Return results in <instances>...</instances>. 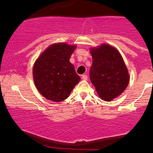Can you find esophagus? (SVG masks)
<instances>
[{"label": "esophagus", "mask_w": 153, "mask_h": 153, "mask_svg": "<svg viewBox=\"0 0 153 153\" xmlns=\"http://www.w3.org/2000/svg\"><path fill=\"white\" fill-rule=\"evenodd\" d=\"M82 79L83 80H88V75H82Z\"/></svg>", "instance_id": "1"}]
</instances>
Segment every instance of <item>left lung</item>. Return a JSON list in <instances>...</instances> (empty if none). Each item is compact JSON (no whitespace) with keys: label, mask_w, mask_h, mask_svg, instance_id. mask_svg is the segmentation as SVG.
Here are the masks:
<instances>
[{"label":"left lung","mask_w":153,"mask_h":153,"mask_svg":"<svg viewBox=\"0 0 153 153\" xmlns=\"http://www.w3.org/2000/svg\"><path fill=\"white\" fill-rule=\"evenodd\" d=\"M91 81L101 99L111 101L127 87L129 76L127 67L117 49L110 45L103 44L91 49Z\"/></svg>","instance_id":"1"}]
</instances>
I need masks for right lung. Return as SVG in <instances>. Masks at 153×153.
Instances as JSON below:
<instances>
[{"instance_id":"right-lung-1","label":"right lung","mask_w":153,"mask_h":153,"mask_svg":"<svg viewBox=\"0 0 153 153\" xmlns=\"http://www.w3.org/2000/svg\"><path fill=\"white\" fill-rule=\"evenodd\" d=\"M75 48V45L54 44L35 62L33 68L35 85L47 99L54 102L64 101L80 81V76L69 61Z\"/></svg>"}]
</instances>
